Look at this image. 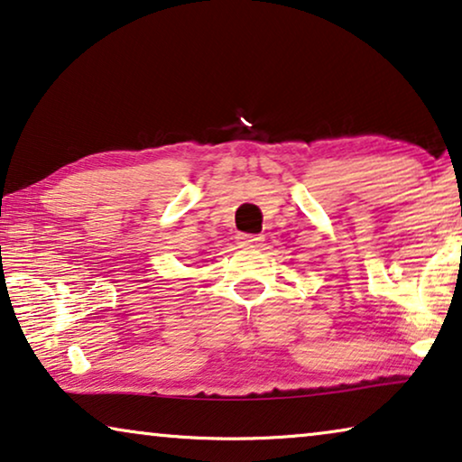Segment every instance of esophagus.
Returning a JSON list of instances; mask_svg holds the SVG:
<instances>
[{"label":"esophagus","instance_id":"34e87169","mask_svg":"<svg viewBox=\"0 0 462 462\" xmlns=\"http://www.w3.org/2000/svg\"><path fill=\"white\" fill-rule=\"evenodd\" d=\"M258 242H260V237L258 236H247V233H239L237 236V244L239 245H258Z\"/></svg>","mask_w":462,"mask_h":462}]
</instances>
